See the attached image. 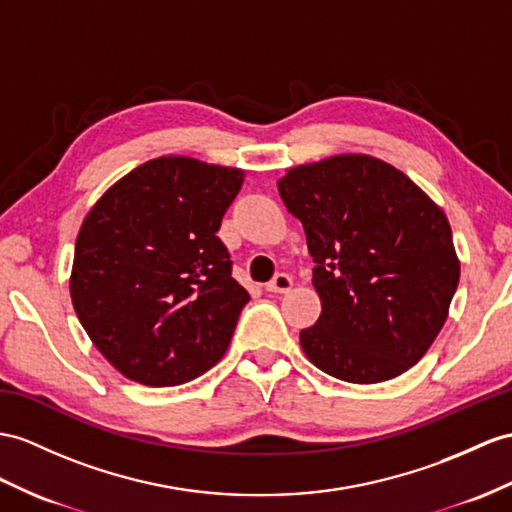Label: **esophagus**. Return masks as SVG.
Returning a JSON list of instances; mask_svg holds the SVG:
<instances>
[{
	"mask_svg": "<svg viewBox=\"0 0 512 512\" xmlns=\"http://www.w3.org/2000/svg\"><path fill=\"white\" fill-rule=\"evenodd\" d=\"M291 286H293V278L289 276V273H276L273 280L265 284V289L269 293H286V291H291Z\"/></svg>",
	"mask_w": 512,
	"mask_h": 512,
	"instance_id": "34e87169",
	"label": "esophagus"
}]
</instances>
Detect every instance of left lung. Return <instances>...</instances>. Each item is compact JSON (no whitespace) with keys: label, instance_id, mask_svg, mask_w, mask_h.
Instances as JSON below:
<instances>
[{"label":"left lung","instance_id":"obj_1","mask_svg":"<svg viewBox=\"0 0 512 512\" xmlns=\"http://www.w3.org/2000/svg\"><path fill=\"white\" fill-rule=\"evenodd\" d=\"M278 191L315 263L321 315L299 332L310 363L354 384L413 367L460 278L443 210L400 169L363 154L295 167Z\"/></svg>","mask_w":512,"mask_h":512}]
</instances>
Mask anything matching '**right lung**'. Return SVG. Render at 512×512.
<instances>
[{
	"label": "right lung",
	"instance_id": "right-lung-1",
	"mask_svg": "<svg viewBox=\"0 0 512 512\" xmlns=\"http://www.w3.org/2000/svg\"><path fill=\"white\" fill-rule=\"evenodd\" d=\"M243 171L162 156L130 171L86 215L71 302L123 376L184 384L226 354L249 293L217 230Z\"/></svg>",
	"mask_w": 512,
	"mask_h": 512
}]
</instances>
